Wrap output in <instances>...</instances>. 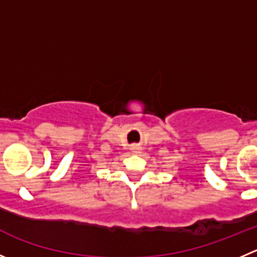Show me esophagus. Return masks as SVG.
Listing matches in <instances>:
<instances>
[{
  "label": "esophagus",
  "instance_id": "obj_1",
  "mask_svg": "<svg viewBox=\"0 0 257 257\" xmlns=\"http://www.w3.org/2000/svg\"><path fill=\"white\" fill-rule=\"evenodd\" d=\"M138 150H139V146L138 145H133V146H131V151H133V153H138Z\"/></svg>",
  "mask_w": 257,
  "mask_h": 257
}]
</instances>
